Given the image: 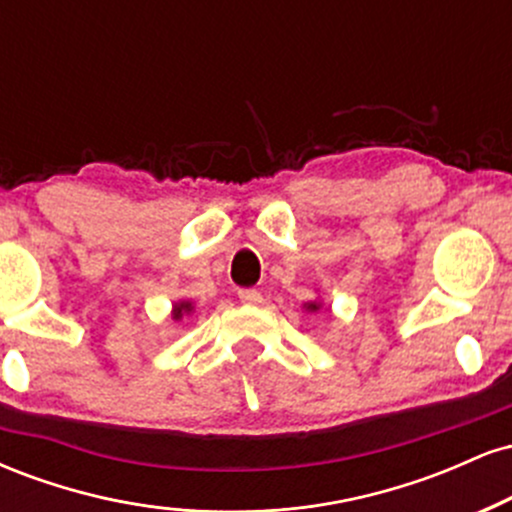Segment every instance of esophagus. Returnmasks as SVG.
Here are the masks:
<instances>
[{"instance_id":"1","label":"esophagus","mask_w":512,"mask_h":512,"mask_svg":"<svg viewBox=\"0 0 512 512\" xmlns=\"http://www.w3.org/2000/svg\"><path fill=\"white\" fill-rule=\"evenodd\" d=\"M238 298L245 305H260L262 303V293L257 291V289H240L238 291Z\"/></svg>"}]
</instances>
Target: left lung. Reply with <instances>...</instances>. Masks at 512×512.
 Masks as SVG:
<instances>
[{
    "mask_svg": "<svg viewBox=\"0 0 512 512\" xmlns=\"http://www.w3.org/2000/svg\"><path fill=\"white\" fill-rule=\"evenodd\" d=\"M303 308L308 310V313H320V310L325 308V303H322V301H308V303H303Z\"/></svg>",
    "mask_w": 512,
    "mask_h": 512,
    "instance_id": "left-lung-1",
    "label": "left lung"
}]
</instances>
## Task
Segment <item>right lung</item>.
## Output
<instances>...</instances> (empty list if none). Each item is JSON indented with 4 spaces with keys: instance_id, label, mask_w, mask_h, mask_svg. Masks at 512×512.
I'll use <instances>...</instances> for the list:
<instances>
[{
    "instance_id": "right-lung-1",
    "label": "right lung",
    "mask_w": 512,
    "mask_h": 512,
    "mask_svg": "<svg viewBox=\"0 0 512 512\" xmlns=\"http://www.w3.org/2000/svg\"><path fill=\"white\" fill-rule=\"evenodd\" d=\"M192 313H195V303H192V301H175L173 308H170V320L182 322L185 317H190Z\"/></svg>"
}]
</instances>
